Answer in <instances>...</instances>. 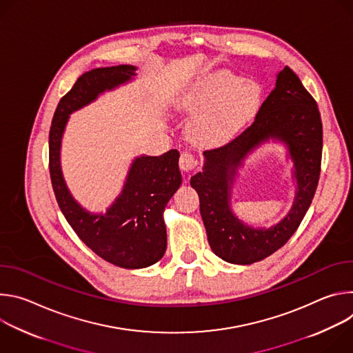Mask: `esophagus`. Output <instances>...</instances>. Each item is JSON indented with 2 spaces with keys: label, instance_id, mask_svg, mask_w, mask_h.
I'll use <instances>...</instances> for the list:
<instances>
[{
  "label": "esophagus",
  "instance_id": "34e87169",
  "mask_svg": "<svg viewBox=\"0 0 353 353\" xmlns=\"http://www.w3.org/2000/svg\"><path fill=\"white\" fill-rule=\"evenodd\" d=\"M179 166H180V169H181L183 172L190 173V172H192V170L195 169V166H196V159H195V157H194L192 154H190V152H183V154L180 155V159H179Z\"/></svg>",
  "mask_w": 353,
  "mask_h": 353
}]
</instances>
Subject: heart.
<instances>
[{"instance_id": "b5f03b06", "label": "heart", "mask_w": 353, "mask_h": 353, "mask_svg": "<svg viewBox=\"0 0 353 353\" xmlns=\"http://www.w3.org/2000/svg\"><path fill=\"white\" fill-rule=\"evenodd\" d=\"M261 99L259 82L230 71H218L190 85L179 99V108L196 113L190 123V134L196 142L219 145L233 138L257 114Z\"/></svg>"}]
</instances>
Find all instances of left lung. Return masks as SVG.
<instances>
[{
  "instance_id": "obj_1",
  "label": "left lung",
  "mask_w": 353,
  "mask_h": 353,
  "mask_svg": "<svg viewBox=\"0 0 353 353\" xmlns=\"http://www.w3.org/2000/svg\"><path fill=\"white\" fill-rule=\"evenodd\" d=\"M270 139L287 145L298 188L294 205L281 223L268 230H254L232 214L231 185L246 155ZM321 154L323 124L319 106L299 77L285 67L278 72L275 88L264 100L253 124L226 145L205 150L203 172L191 177L214 253L230 264L248 265L279 250L296 232L312 204L320 179Z\"/></svg>"
}]
</instances>
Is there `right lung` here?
<instances>
[{
    "mask_svg": "<svg viewBox=\"0 0 353 353\" xmlns=\"http://www.w3.org/2000/svg\"><path fill=\"white\" fill-rule=\"evenodd\" d=\"M134 65L96 68L81 75L61 97L48 135V168L59 207L78 237L99 257L121 268H146L166 251L163 211L181 184L180 154L135 158L121 194L106 214H90L71 195L61 170V139L70 114L89 105L105 90L135 77Z\"/></svg>",
    "mask_w": 353,
    "mask_h": 353,
    "instance_id": "add662e5",
    "label": "right lung"
}]
</instances>
